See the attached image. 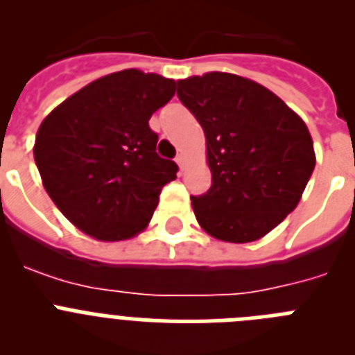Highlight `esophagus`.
Segmentation results:
<instances>
[{"mask_svg": "<svg viewBox=\"0 0 355 355\" xmlns=\"http://www.w3.org/2000/svg\"><path fill=\"white\" fill-rule=\"evenodd\" d=\"M175 163H178L181 171H183L184 165H187V158H184V155H178V156H175Z\"/></svg>", "mask_w": 355, "mask_h": 355, "instance_id": "34e87169", "label": "esophagus"}]
</instances>
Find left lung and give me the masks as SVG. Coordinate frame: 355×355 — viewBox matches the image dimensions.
<instances>
[{
  "instance_id": "8db88e82",
  "label": "left lung",
  "mask_w": 355,
  "mask_h": 355,
  "mask_svg": "<svg viewBox=\"0 0 355 355\" xmlns=\"http://www.w3.org/2000/svg\"><path fill=\"white\" fill-rule=\"evenodd\" d=\"M178 97L206 135L211 187L192 197L200 227L231 243L270 233L297 208L315 168L302 119L263 85L229 72L180 80Z\"/></svg>"
}]
</instances>
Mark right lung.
I'll list each match as a JSON object with an SVG mask.
<instances>
[{
    "label": "right lung",
    "instance_id": "obj_1",
    "mask_svg": "<svg viewBox=\"0 0 355 355\" xmlns=\"http://www.w3.org/2000/svg\"><path fill=\"white\" fill-rule=\"evenodd\" d=\"M174 92V80L126 69L89 83L44 119L37 168L56 208L80 231L117 241L149 224L178 172L156 153L149 119Z\"/></svg>",
    "mask_w": 355,
    "mask_h": 355
}]
</instances>
